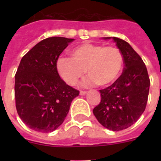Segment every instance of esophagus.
Listing matches in <instances>:
<instances>
[{
    "instance_id": "1",
    "label": "esophagus",
    "mask_w": 161,
    "mask_h": 161,
    "mask_svg": "<svg viewBox=\"0 0 161 161\" xmlns=\"http://www.w3.org/2000/svg\"><path fill=\"white\" fill-rule=\"evenodd\" d=\"M86 93H87V91H85V90H80V94L82 95V96L85 95Z\"/></svg>"
}]
</instances>
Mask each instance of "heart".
I'll list each match as a JSON object with an SVG mask.
<instances>
[{
  "mask_svg": "<svg viewBox=\"0 0 161 161\" xmlns=\"http://www.w3.org/2000/svg\"><path fill=\"white\" fill-rule=\"evenodd\" d=\"M71 59L60 57L56 69L60 77L71 86H75L87 71L90 83L109 86L118 80L123 72L124 58L116 47L85 43L75 47L69 52Z\"/></svg>",
  "mask_w": 161,
  "mask_h": 161,
  "instance_id": "heart-1",
  "label": "heart"
}]
</instances>
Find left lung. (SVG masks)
Returning <instances> with one entry per match:
<instances>
[{
    "mask_svg": "<svg viewBox=\"0 0 161 161\" xmlns=\"http://www.w3.org/2000/svg\"><path fill=\"white\" fill-rule=\"evenodd\" d=\"M112 38L123 53L124 68L116 81L101 89V102L93 112L102 126L116 131L128 128L143 113L150 79L143 59L130 44L116 37Z\"/></svg>",
    "mask_w": 161,
    "mask_h": 161,
    "instance_id": "obj_1",
    "label": "left lung"
}]
</instances>
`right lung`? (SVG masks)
<instances>
[{
	"label": "right lung",
	"mask_w": 161,
	"mask_h": 161,
	"mask_svg": "<svg viewBox=\"0 0 161 161\" xmlns=\"http://www.w3.org/2000/svg\"><path fill=\"white\" fill-rule=\"evenodd\" d=\"M73 38L51 37L24 55L15 74L16 109L24 123L34 130L52 132L64 121L71 102L79 95L56 69V61Z\"/></svg>",
	"instance_id": "1"
}]
</instances>
